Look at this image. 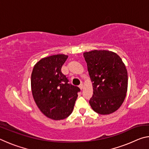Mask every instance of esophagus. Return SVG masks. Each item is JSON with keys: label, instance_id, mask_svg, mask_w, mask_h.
<instances>
[{"label": "esophagus", "instance_id": "1", "mask_svg": "<svg viewBox=\"0 0 149 149\" xmlns=\"http://www.w3.org/2000/svg\"><path fill=\"white\" fill-rule=\"evenodd\" d=\"M79 87L80 88V89H83V88H84V84H80V85L79 86Z\"/></svg>", "mask_w": 149, "mask_h": 149}]
</instances>
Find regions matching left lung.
Returning a JSON list of instances; mask_svg holds the SVG:
<instances>
[{"label":"left lung","mask_w":149,"mask_h":149,"mask_svg":"<svg viewBox=\"0 0 149 149\" xmlns=\"http://www.w3.org/2000/svg\"><path fill=\"white\" fill-rule=\"evenodd\" d=\"M93 95L89 100L92 109L107 115L116 111L124 101L127 91V71L122 60L112 51L94 50L85 52Z\"/></svg>","instance_id":"8db88e82"}]
</instances>
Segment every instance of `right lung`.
I'll use <instances>...</instances> for the list:
<instances>
[{"label": "right lung", "mask_w": 149, "mask_h": 149, "mask_svg": "<svg viewBox=\"0 0 149 149\" xmlns=\"http://www.w3.org/2000/svg\"><path fill=\"white\" fill-rule=\"evenodd\" d=\"M68 56L55 54L35 64L31 86L33 99L45 116L54 120H64L72 114L80 89L68 84L61 68Z\"/></svg>", "instance_id": "obj_1"}]
</instances>
